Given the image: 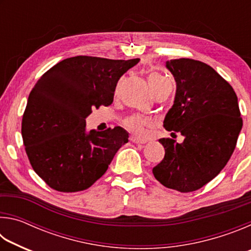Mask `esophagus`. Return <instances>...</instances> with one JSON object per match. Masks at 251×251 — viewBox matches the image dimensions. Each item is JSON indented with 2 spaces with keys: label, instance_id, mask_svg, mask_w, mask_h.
Here are the masks:
<instances>
[{
  "label": "esophagus",
  "instance_id": "1",
  "mask_svg": "<svg viewBox=\"0 0 251 251\" xmlns=\"http://www.w3.org/2000/svg\"><path fill=\"white\" fill-rule=\"evenodd\" d=\"M129 139H130V142H133L135 144H145L146 143L145 139H141L138 137H135V136H130Z\"/></svg>",
  "mask_w": 251,
  "mask_h": 251
}]
</instances>
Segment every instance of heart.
<instances>
[{
  "label": "heart",
  "instance_id": "1",
  "mask_svg": "<svg viewBox=\"0 0 251 251\" xmlns=\"http://www.w3.org/2000/svg\"><path fill=\"white\" fill-rule=\"evenodd\" d=\"M164 80H166V79H165L163 76L157 74V73L151 74V75H150V77H148V83H150L151 88L152 86H155V85H157V84L164 82ZM125 126L127 129L130 130L131 133L135 134L136 136L144 137L146 134V128L147 127H150V123L138 116H133V117L127 118V120L125 121Z\"/></svg>",
  "mask_w": 251,
  "mask_h": 251
}]
</instances>
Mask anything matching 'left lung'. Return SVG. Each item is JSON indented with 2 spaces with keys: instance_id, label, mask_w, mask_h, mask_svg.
I'll list each match as a JSON object with an SVG mask.
<instances>
[{
  "instance_id": "obj_1",
  "label": "left lung",
  "mask_w": 251,
  "mask_h": 251,
  "mask_svg": "<svg viewBox=\"0 0 251 251\" xmlns=\"http://www.w3.org/2000/svg\"><path fill=\"white\" fill-rule=\"evenodd\" d=\"M166 67L176 80V94L164 127L180 133L184 142L159 139L165 156L152 174L167 188L195 192L226 166L243 118L233 88L211 66L178 58L167 61Z\"/></svg>"
}]
</instances>
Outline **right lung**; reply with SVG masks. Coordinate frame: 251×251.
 <instances>
[{
	"label": "right lung",
	"mask_w": 251,
	"mask_h": 251,
	"mask_svg": "<svg viewBox=\"0 0 251 251\" xmlns=\"http://www.w3.org/2000/svg\"><path fill=\"white\" fill-rule=\"evenodd\" d=\"M138 62L80 55L63 59L37 80L23 114L22 137L34 172L50 188L87 189L128 142L120 126L87 131L85 118L113 103L118 79Z\"/></svg>",
	"instance_id": "add662e5"
}]
</instances>
